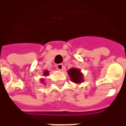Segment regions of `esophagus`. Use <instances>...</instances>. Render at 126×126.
I'll use <instances>...</instances> for the list:
<instances>
[{
	"label": "esophagus",
	"mask_w": 126,
	"mask_h": 126,
	"mask_svg": "<svg viewBox=\"0 0 126 126\" xmlns=\"http://www.w3.org/2000/svg\"><path fill=\"white\" fill-rule=\"evenodd\" d=\"M56 67H57V69H58V70L62 71V70L63 69V68H64V66H63L62 64H57V66H56Z\"/></svg>",
	"instance_id": "34e87169"
}]
</instances>
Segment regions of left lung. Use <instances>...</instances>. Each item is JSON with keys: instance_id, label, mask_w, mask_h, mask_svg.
<instances>
[{"instance_id": "1", "label": "left lung", "mask_w": 126, "mask_h": 126, "mask_svg": "<svg viewBox=\"0 0 126 126\" xmlns=\"http://www.w3.org/2000/svg\"><path fill=\"white\" fill-rule=\"evenodd\" d=\"M69 76L71 80L75 83H80L82 81V74L80 73L79 69L72 68L68 71Z\"/></svg>"}]
</instances>
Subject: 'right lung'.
<instances>
[{"mask_svg":"<svg viewBox=\"0 0 126 126\" xmlns=\"http://www.w3.org/2000/svg\"><path fill=\"white\" fill-rule=\"evenodd\" d=\"M44 74L45 76H47V75L48 74V71H44Z\"/></svg>","mask_w":126,"mask_h":126,"instance_id":"1","label":"right lung"}]
</instances>
